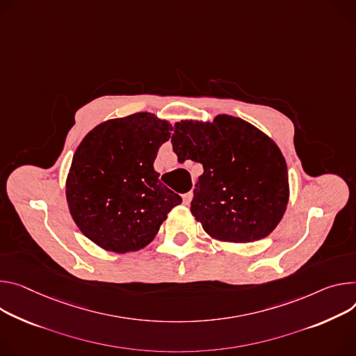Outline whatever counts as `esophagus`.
Masks as SVG:
<instances>
[{
  "instance_id": "obj_1",
  "label": "esophagus",
  "mask_w": 356,
  "mask_h": 356,
  "mask_svg": "<svg viewBox=\"0 0 356 356\" xmlns=\"http://www.w3.org/2000/svg\"><path fill=\"white\" fill-rule=\"evenodd\" d=\"M191 199H193V193L190 191V193H186V195H183V203L186 204V206H188L190 203H191Z\"/></svg>"
}]
</instances>
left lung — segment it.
Returning <instances> with one entry per match:
<instances>
[{"label":"left lung","mask_w":356,"mask_h":356,"mask_svg":"<svg viewBox=\"0 0 356 356\" xmlns=\"http://www.w3.org/2000/svg\"><path fill=\"white\" fill-rule=\"evenodd\" d=\"M173 152L203 165L190 211L222 243H252L281 221L289 200L288 169L277 143L230 115L175 124Z\"/></svg>","instance_id":"obj_1"}]
</instances>
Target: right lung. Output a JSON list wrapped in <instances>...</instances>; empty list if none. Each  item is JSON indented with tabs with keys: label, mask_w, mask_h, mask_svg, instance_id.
Returning a JSON list of instances; mask_svg holds the SVG:
<instances>
[{
	"label": "right lung",
	"mask_w": 356,
	"mask_h": 356,
	"mask_svg": "<svg viewBox=\"0 0 356 356\" xmlns=\"http://www.w3.org/2000/svg\"><path fill=\"white\" fill-rule=\"evenodd\" d=\"M170 131L169 120L139 112L99 123L76 147L67 203L78 229L98 247L118 254L145 248L181 203L153 168Z\"/></svg>",
	"instance_id": "right-lung-1"
}]
</instances>
